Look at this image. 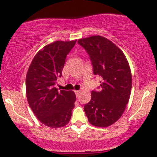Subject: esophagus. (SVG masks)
<instances>
[{
	"instance_id": "obj_1",
	"label": "esophagus",
	"mask_w": 157,
	"mask_h": 157,
	"mask_svg": "<svg viewBox=\"0 0 157 157\" xmlns=\"http://www.w3.org/2000/svg\"><path fill=\"white\" fill-rule=\"evenodd\" d=\"M75 94H76L77 96H78V95L80 93V90H75Z\"/></svg>"
}]
</instances>
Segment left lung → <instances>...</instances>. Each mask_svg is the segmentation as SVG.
<instances>
[{
	"mask_svg": "<svg viewBox=\"0 0 157 157\" xmlns=\"http://www.w3.org/2000/svg\"><path fill=\"white\" fill-rule=\"evenodd\" d=\"M88 53L93 73L102 77L101 90L91 92V100L84 110L93 126L106 128L121 117L129 101L132 74L124 53L109 39L93 35L78 40Z\"/></svg>",
	"mask_w": 157,
	"mask_h": 157,
	"instance_id": "obj_1",
	"label": "left lung"
}]
</instances>
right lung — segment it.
Listing matches in <instances>:
<instances>
[{
  "label": "right lung",
  "mask_w": 157,
  "mask_h": 157,
  "mask_svg": "<svg viewBox=\"0 0 157 157\" xmlns=\"http://www.w3.org/2000/svg\"><path fill=\"white\" fill-rule=\"evenodd\" d=\"M77 40H56L36 53L26 76V95L28 104L40 122L51 128L67 124L76 101L72 90H59L56 81L62 75L67 56Z\"/></svg>",
  "instance_id": "obj_1"
}]
</instances>
